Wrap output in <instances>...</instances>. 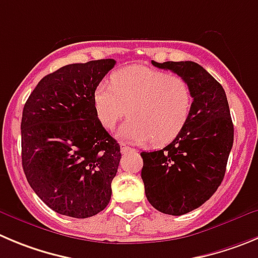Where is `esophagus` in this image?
Returning <instances> with one entry per match:
<instances>
[{
  "label": "esophagus",
  "mask_w": 258,
  "mask_h": 258,
  "mask_svg": "<svg viewBox=\"0 0 258 258\" xmlns=\"http://www.w3.org/2000/svg\"><path fill=\"white\" fill-rule=\"evenodd\" d=\"M119 146H121V151L122 153H128V151H135V149H131L130 146L124 145V144H119Z\"/></svg>",
  "instance_id": "obj_1"
}]
</instances>
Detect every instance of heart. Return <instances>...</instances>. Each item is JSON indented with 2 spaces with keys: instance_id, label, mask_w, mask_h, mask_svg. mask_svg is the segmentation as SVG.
I'll list each match as a JSON object with an SVG mask.
<instances>
[{
  "instance_id": "obj_1",
  "label": "heart",
  "mask_w": 258,
  "mask_h": 258,
  "mask_svg": "<svg viewBox=\"0 0 258 258\" xmlns=\"http://www.w3.org/2000/svg\"><path fill=\"white\" fill-rule=\"evenodd\" d=\"M96 119L112 130L119 118V137L135 144H165L178 136L188 121L192 94L183 78L144 64L123 67L100 81L93 93Z\"/></svg>"
}]
</instances>
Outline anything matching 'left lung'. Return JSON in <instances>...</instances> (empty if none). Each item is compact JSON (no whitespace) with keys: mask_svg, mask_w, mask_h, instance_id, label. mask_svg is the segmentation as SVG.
Returning <instances> with one entry per match:
<instances>
[{"mask_svg":"<svg viewBox=\"0 0 258 258\" xmlns=\"http://www.w3.org/2000/svg\"><path fill=\"white\" fill-rule=\"evenodd\" d=\"M183 78L191 89V113L174 140L158 151L141 153V178L151 206L168 215H183L205 204L227 169L234 127L223 86L192 61H151Z\"/></svg>","mask_w":258,"mask_h":258,"instance_id":"left-lung-1","label":"left lung"}]
</instances>
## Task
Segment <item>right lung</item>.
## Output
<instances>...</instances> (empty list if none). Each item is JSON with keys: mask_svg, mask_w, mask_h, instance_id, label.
Here are the masks:
<instances>
[{"mask_svg": "<svg viewBox=\"0 0 258 258\" xmlns=\"http://www.w3.org/2000/svg\"><path fill=\"white\" fill-rule=\"evenodd\" d=\"M114 64L108 58L61 67L38 83L24 105V173L61 215L90 218L109 204L121 148L96 119L93 93Z\"/></svg>", "mask_w": 258, "mask_h": 258, "instance_id": "right-lung-1", "label": "right lung"}]
</instances>
